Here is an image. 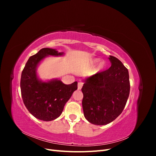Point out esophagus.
<instances>
[{"label":"esophagus","mask_w":156,"mask_h":156,"mask_svg":"<svg viewBox=\"0 0 156 156\" xmlns=\"http://www.w3.org/2000/svg\"><path fill=\"white\" fill-rule=\"evenodd\" d=\"M83 85V83H81V82H79L78 83V90H81L82 87Z\"/></svg>","instance_id":"esophagus-1"}]
</instances>
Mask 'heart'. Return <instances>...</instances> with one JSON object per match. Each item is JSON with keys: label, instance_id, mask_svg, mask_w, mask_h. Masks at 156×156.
Listing matches in <instances>:
<instances>
[{"label": "heart", "instance_id": "b5f03b06", "mask_svg": "<svg viewBox=\"0 0 156 156\" xmlns=\"http://www.w3.org/2000/svg\"><path fill=\"white\" fill-rule=\"evenodd\" d=\"M98 61H99V59H98V58H94V59H92V60H91L90 64H91L92 65H94V64H96V63H98ZM103 67H104V64H103V62H101V63H100V65H99L98 69H102L103 68Z\"/></svg>", "mask_w": 156, "mask_h": 156}]
</instances>
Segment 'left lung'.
<instances>
[{
	"mask_svg": "<svg viewBox=\"0 0 156 156\" xmlns=\"http://www.w3.org/2000/svg\"><path fill=\"white\" fill-rule=\"evenodd\" d=\"M111 66L88 77L81 90L84 116L91 124L106 125L123 111L130 90L128 70L113 56Z\"/></svg>",
	"mask_w": 156,
	"mask_h": 156,
	"instance_id": "left-lung-1",
	"label": "left lung"
}]
</instances>
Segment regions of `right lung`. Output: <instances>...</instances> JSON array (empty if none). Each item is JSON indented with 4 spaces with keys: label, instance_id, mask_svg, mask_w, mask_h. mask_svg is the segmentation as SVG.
<instances>
[{
    "label": "right lung",
    "instance_id": "right-lung-1",
    "mask_svg": "<svg viewBox=\"0 0 156 156\" xmlns=\"http://www.w3.org/2000/svg\"><path fill=\"white\" fill-rule=\"evenodd\" d=\"M63 53L50 48H43L31 56L23 69L20 82L23 103L36 119L51 121L62 114L66 102L77 89V82L65 84L60 80L42 82L36 75V67L46 56H60Z\"/></svg>",
    "mask_w": 156,
    "mask_h": 156
}]
</instances>
